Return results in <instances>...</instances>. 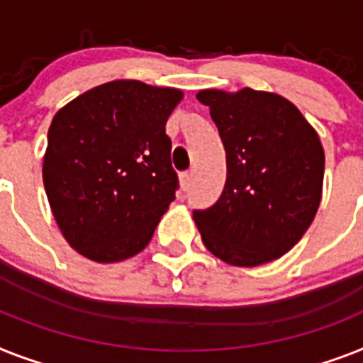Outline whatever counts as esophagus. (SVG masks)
<instances>
[{
  "label": "esophagus",
  "mask_w": 363,
  "mask_h": 363,
  "mask_svg": "<svg viewBox=\"0 0 363 363\" xmlns=\"http://www.w3.org/2000/svg\"><path fill=\"white\" fill-rule=\"evenodd\" d=\"M191 184V172H186V173H182L181 175V186L182 190H188Z\"/></svg>",
  "instance_id": "34e87169"
}]
</instances>
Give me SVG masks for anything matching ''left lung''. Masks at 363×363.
<instances>
[{
    "instance_id": "8db88e82",
    "label": "left lung",
    "mask_w": 363,
    "mask_h": 363,
    "mask_svg": "<svg viewBox=\"0 0 363 363\" xmlns=\"http://www.w3.org/2000/svg\"><path fill=\"white\" fill-rule=\"evenodd\" d=\"M225 147L228 179L207 211H194L205 248L233 267H259L293 248L323 197L325 149L293 102L250 87L203 89Z\"/></svg>"
}]
</instances>
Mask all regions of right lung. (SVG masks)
<instances>
[{
	"label": "right lung",
	"mask_w": 363,
	"mask_h": 363,
	"mask_svg": "<svg viewBox=\"0 0 363 363\" xmlns=\"http://www.w3.org/2000/svg\"><path fill=\"white\" fill-rule=\"evenodd\" d=\"M182 91L115 79L85 91L52 119L43 181L65 240L96 263L151 242L179 188L167 117Z\"/></svg>",
	"instance_id": "1"
}]
</instances>
